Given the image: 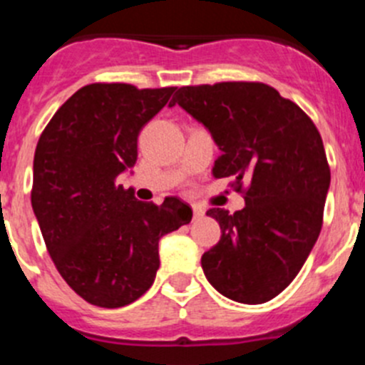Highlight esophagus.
Here are the masks:
<instances>
[{"instance_id":"1","label":"esophagus","mask_w":365,"mask_h":365,"mask_svg":"<svg viewBox=\"0 0 365 365\" xmlns=\"http://www.w3.org/2000/svg\"><path fill=\"white\" fill-rule=\"evenodd\" d=\"M192 214H194V220H200V217L205 214V210H203L202 207H198V205H192Z\"/></svg>"}]
</instances>
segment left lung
<instances>
[{
  "label": "left lung",
  "instance_id": "obj_1",
  "mask_svg": "<svg viewBox=\"0 0 365 365\" xmlns=\"http://www.w3.org/2000/svg\"><path fill=\"white\" fill-rule=\"evenodd\" d=\"M175 104L209 129L221 149L212 175L230 176L247 203L234 214L207 210L221 237L202 255L205 277L232 301H270L294 281L321 234L331 180L321 133L264 83L183 86Z\"/></svg>",
  "mask_w": 365,
  "mask_h": 365
}]
</instances>
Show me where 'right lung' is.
Wrapping results in <instances>:
<instances>
[{"instance_id": "right-lung-1", "label": "right lung", "mask_w": 365, "mask_h": 365, "mask_svg": "<svg viewBox=\"0 0 365 365\" xmlns=\"http://www.w3.org/2000/svg\"><path fill=\"white\" fill-rule=\"evenodd\" d=\"M175 90L88 84L39 136L34 214L59 274L93 306L120 308L142 297L160 267V237L192 220V209L176 196L162 205L138 202L118 183L135 165L140 129Z\"/></svg>"}]
</instances>
